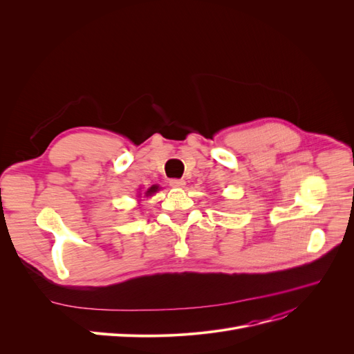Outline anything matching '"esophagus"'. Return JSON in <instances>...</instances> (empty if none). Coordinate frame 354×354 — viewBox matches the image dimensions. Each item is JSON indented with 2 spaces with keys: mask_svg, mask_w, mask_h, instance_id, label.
I'll return each mask as SVG.
<instances>
[{
  "mask_svg": "<svg viewBox=\"0 0 354 354\" xmlns=\"http://www.w3.org/2000/svg\"><path fill=\"white\" fill-rule=\"evenodd\" d=\"M169 185H171L172 188H183L185 180H183V179H171V180H169Z\"/></svg>",
  "mask_w": 354,
  "mask_h": 354,
  "instance_id": "esophagus-1",
  "label": "esophagus"
}]
</instances>
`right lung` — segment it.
<instances>
[{
	"label": "right lung",
	"mask_w": 354,
	"mask_h": 354,
	"mask_svg": "<svg viewBox=\"0 0 354 354\" xmlns=\"http://www.w3.org/2000/svg\"><path fill=\"white\" fill-rule=\"evenodd\" d=\"M158 189H159V188L156 187V185H152V187L146 191V195H152V194H153V192H156Z\"/></svg>",
	"instance_id": "add662e5"
}]
</instances>
